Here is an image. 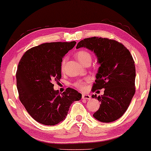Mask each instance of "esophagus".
Masks as SVG:
<instances>
[{
  "instance_id": "34e87169",
  "label": "esophagus",
  "mask_w": 151,
  "mask_h": 151,
  "mask_svg": "<svg viewBox=\"0 0 151 151\" xmlns=\"http://www.w3.org/2000/svg\"><path fill=\"white\" fill-rule=\"evenodd\" d=\"M82 98L85 99V100H89V99H91V96L89 95H87V94H82Z\"/></svg>"
}]
</instances>
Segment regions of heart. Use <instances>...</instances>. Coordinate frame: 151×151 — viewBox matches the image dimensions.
Returning <instances> with one entry per match:
<instances>
[{
	"mask_svg": "<svg viewBox=\"0 0 151 151\" xmlns=\"http://www.w3.org/2000/svg\"><path fill=\"white\" fill-rule=\"evenodd\" d=\"M76 58L78 60V61L80 62V63L82 64V65H84L85 64L90 63L91 62L92 60V56L91 55V53L85 50H80L76 52ZM66 60H67V58H64L62 60L61 63V69L63 70L65 69V66L66 63ZM89 79H86L84 81H82V80H80V81L76 82L75 84H74V86L76 87H77L78 89L80 90H83L84 89L86 86V82H88Z\"/></svg>",
	"mask_w": 151,
	"mask_h": 151,
	"instance_id": "1",
	"label": "heart"
}]
</instances>
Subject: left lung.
Segmentation results:
<instances>
[{
	"instance_id": "1",
	"label": "left lung",
	"mask_w": 151,
	"mask_h": 151,
	"mask_svg": "<svg viewBox=\"0 0 151 151\" xmlns=\"http://www.w3.org/2000/svg\"><path fill=\"white\" fill-rule=\"evenodd\" d=\"M86 47L96 53L100 64L93 91L104 88V95L98 98L100 108L93 117L102 122H111L127 111L135 93V62L130 51L115 40L91 37L78 43L76 48Z\"/></svg>"
}]
</instances>
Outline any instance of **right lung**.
Here are the masks:
<instances>
[{"label":"right lung","mask_w":151,"mask_h":151,"mask_svg":"<svg viewBox=\"0 0 151 151\" xmlns=\"http://www.w3.org/2000/svg\"><path fill=\"white\" fill-rule=\"evenodd\" d=\"M76 41L43 43L24 53L16 71L19 99L38 122L53 126L65 119L71 104L82 94L71 88L63 93L53 89L61 78V63Z\"/></svg>","instance_id":"add662e5"}]
</instances>
